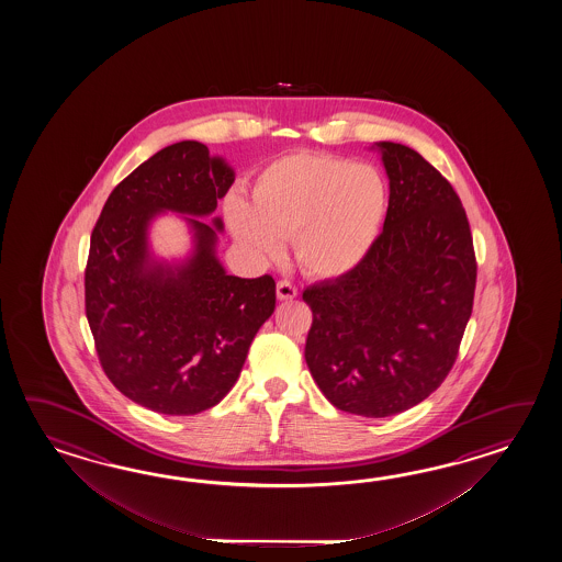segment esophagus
Masks as SVG:
<instances>
[{"instance_id": "esophagus-1", "label": "esophagus", "mask_w": 562, "mask_h": 562, "mask_svg": "<svg viewBox=\"0 0 562 562\" xmlns=\"http://www.w3.org/2000/svg\"><path fill=\"white\" fill-rule=\"evenodd\" d=\"M277 297L281 301H293L297 297V289H295V285H291L289 281H279L277 283Z\"/></svg>"}]
</instances>
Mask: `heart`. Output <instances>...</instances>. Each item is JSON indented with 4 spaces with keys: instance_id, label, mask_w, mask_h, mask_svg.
I'll use <instances>...</instances> for the list:
<instances>
[{
    "instance_id": "heart-1",
    "label": "heart",
    "mask_w": 562,
    "mask_h": 562,
    "mask_svg": "<svg viewBox=\"0 0 562 562\" xmlns=\"http://www.w3.org/2000/svg\"><path fill=\"white\" fill-rule=\"evenodd\" d=\"M387 192L375 168L325 153L281 156L252 182L251 201L231 192L228 228L245 249L276 259L293 239L301 269L337 279L358 267L382 227Z\"/></svg>"
}]
</instances>
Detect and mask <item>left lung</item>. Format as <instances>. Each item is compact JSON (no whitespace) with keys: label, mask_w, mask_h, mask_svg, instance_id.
I'll list each match as a JSON object with an SVG mask.
<instances>
[{"label":"left lung","mask_w":562,"mask_h":562,"mask_svg":"<svg viewBox=\"0 0 562 562\" xmlns=\"http://www.w3.org/2000/svg\"><path fill=\"white\" fill-rule=\"evenodd\" d=\"M375 148L390 179L382 235L351 273L303 291L313 311L305 361L337 409L387 418L424 402L452 370L476 255L452 184L409 146Z\"/></svg>","instance_id":"left-lung-1"}]
</instances>
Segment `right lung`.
<instances>
[{
    "label": "right lung",
    "instance_id": "1",
    "mask_svg": "<svg viewBox=\"0 0 562 562\" xmlns=\"http://www.w3.org/2000/svg\"><path fill=\"white\" fill-rule=\"evenodd\" d=\"M235 172L196 140L170 144L110 192L86 263V317L100 366L138 406L192 416L239 380L252 337L276 311L273 277L227 276L216 259L213 215ZM187 214L192 255L158 262L147 228L160 212Z\"/></svg>",
    "mask_w": 562,
    "mask_h": 562
}]
</instances>
